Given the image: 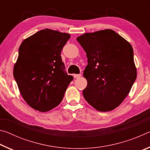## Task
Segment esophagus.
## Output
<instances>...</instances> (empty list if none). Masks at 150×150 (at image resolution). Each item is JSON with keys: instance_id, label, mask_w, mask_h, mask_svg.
I'll list each match as a JSON object with an SVG mask.
<instances>
[{"instance_id": "34e87169", "label": "esophagus", "mask_w": 150, "mask_h": 150, "mask_svg": "<svg viewBox=\"0 0 150 150\" xmlns=\"http://www.w3.org/2000/svg\"><path fill=\"white\" fill-rule=\"evenodd\" d=\"M81 76V74H74L73 75V77H74V78H78L79 77Z\"/></svg>"}]
</instances>
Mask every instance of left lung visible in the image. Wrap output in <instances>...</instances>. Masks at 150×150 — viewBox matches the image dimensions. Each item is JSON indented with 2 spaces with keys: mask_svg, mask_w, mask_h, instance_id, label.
Listing matches in <instances>:
<instances>
[{
  "mask_svg": "<svg viewBox=\"0 0 150 150\" xmlns=\"http://www.w3.org/2000/svg\"><path fill=\"white\" fill-rule=\"evenodd\" d=\"M77 40L87 57L83 71L87 86L83 96L98 111L113 110L128 95L136 79L132 47L109 29L86 33Z\"/></svg>",
  "mask_w": 150,
  "mask_h": 150,
  "instance_id": "obj_1",
  "label": "left lung"
}]
</instances>
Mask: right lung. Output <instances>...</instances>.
Segmentation results:
<instances>
[{
  "label": "right lung",
  "instance_id": "right-lung-1",
  "mask_svg": "<svg viewBox=\"0 0 150 150\" xmlns=\"http://www.w3.org/2000/svg\"><path fill=\"white\" fill-rule=\"evenodd\" d=\"M70 35L45 29L24 40L18 50L13 75L24 100L47 112L59 105L73 79L65 72L61 52Z\"/></svg>",
  "mask_w": 150,
  "mask_h": 150
}]
</instances>
